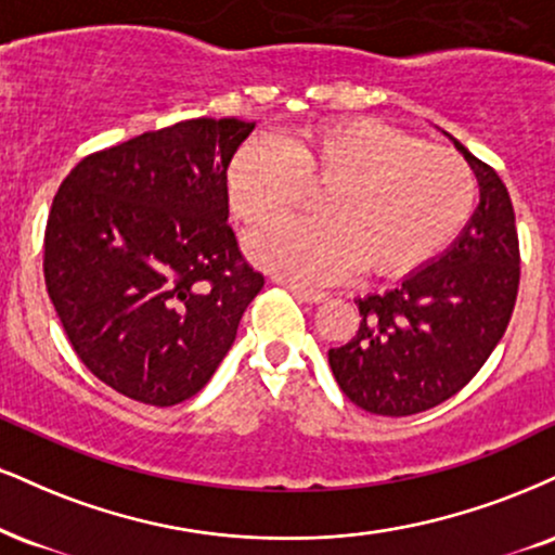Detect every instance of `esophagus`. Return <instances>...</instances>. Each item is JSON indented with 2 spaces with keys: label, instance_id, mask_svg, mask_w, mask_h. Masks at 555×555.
<instances>
[{
  "label": "esophagus",
  "instance_id": "1",
  "mask_svg": "<svg viewBox=\"0 0 555 555\" xmlns=\"http://www.w3.org/2000/svg\"><path fill=\"white\" fill-rule=\"evenodd\" d=\"M284 286V289H289L292 295H295L299 302H310V305H315V302H323L325 299V292H320V289H307V286H299V284H289V282H279Z\"/></svg>",
  "mask_w": 555,
  "mask_h": 555
}]
</instances>
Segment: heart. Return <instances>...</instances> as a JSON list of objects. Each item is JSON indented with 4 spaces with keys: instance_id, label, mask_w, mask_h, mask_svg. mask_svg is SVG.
Instances as JSON below:
<instances>
[{
    "instance_id": "heart-1",
    "label": "heart",
    "mask_w": 555,
    "mask_h": 555,
    "mask_svg": "<svg viewBox=\"0 0 555 555\" xmlns=\"http://www.w3.org/2000/svg\"><path fill=\"white\" fill-rule=\"evenodd\" d=\"M318 185V217L250 232L253 263L292 282H333L357 263L364 273L409 271L457 235L476 202L463 159L370 118L279 144L250 139L227 168L230 206L248 224L282 217Z\"/></svg>"
}]
</instances>
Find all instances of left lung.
I'll use <instances>...</instances> for the list:
<instances>
[{
  "instance_id": "left-lung-1",
  "label": "left lung",
  "mask_w": 555,
  "mask_h": 555,
  "mask_svg": "<svg viewBox=\"0 0 555 555\" xmlns=\"http://www.w3.org/2000/svg\"><path fill=\"white\" fill-rule=\"evenodd\" d=\"M452 144L478 180L470 222L442 256L392 289L353 299L357 336L328 351L344 396L377 416L429 411L463 390L502 341L517 302L519 243L509 191L496 170L457 139Z\"/></svg>"
}]
</instances>
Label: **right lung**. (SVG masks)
I'll use <instances>...</instances> for the list:
<instances>
[{
    "instance_id": "1",
    "label": "right lung",
    "mask_w": 555,
    "mask_h": 555,
    "mask_svg": "<svg viewBox=\"0 0 555 555\" xmlns=\"http://www.w3.org/2000/svg\"><path fill=\"white\" fill-rule=\"evenodd\" d=\"M256 129L191 118L85 157L53 196L46 289L100 383L176 405L209 383L263 276L227 224V168Z\"/></svg>"
}]
</instances>
